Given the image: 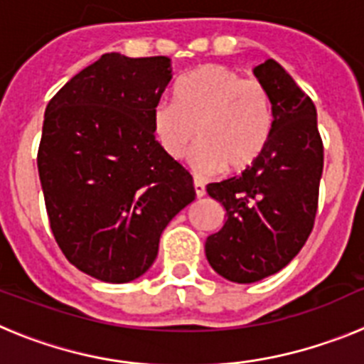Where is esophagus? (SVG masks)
Segmentation results:
<instances>
[{
	"label": "esophagus",
	"instance_id": "34e87169",
	"mask_svg": "<svg viewBox=\"0 0 364 364\" xmlns=\"http://www.w3.org/2000/svg\"><path fill=\"white\" fill-rule=\"evenodd\" d=\"M193 188H195V195H197L198 198L204 197V195H205V186L202 184L200 180H198V178L193 180Z\"/></svg>",
	"mask_w": 364,
	"mask_h": 364
}]
</instances>
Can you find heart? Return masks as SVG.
<instances>
[{"label":"heart","mask_w":364,"mask_h":364,"mask_svg":"<svg viewBox=\"0 0 364 364\" xmlns=\"http://www.w3.org/2000/svg\"><path fill=\"white\" fill-rule=\"evenodd\" d=\"M164 153L182 160L198 138L193 167L200 175L244 171L262 156L273 133V102L264 83L230 67L200 65L175 87V104L159 102L151 112Z\"/></svg>","instance_id":"heart-1"}]
</instances>
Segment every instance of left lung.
<instances>
[{
  "label": "left lung",
  "instance_id": "obj_1",
  "mask_svg": "<svg viewBox=\"0 0 364 364\" xmlns=\"http://www.w3.org/2000/svg\"><path fill=\"white\" fill-rule=\"evenodd\" d=\"M253 74L273 102L268 147L240 176L205 188L228 217L205 240V257L218 275L239 284L281 272L301 252L314 228L324 160L310 96L275 60Z\"/></svg>",
  "mask_w": 364,
  "mask_h": 364
}]
</instances>
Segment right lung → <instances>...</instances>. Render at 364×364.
I'll return each instance as SVG.
<instances>
[{
  "label": "right lung",
  "instance_id": "right-lung-1",
  "mask_svg": "<svg viewBox=\"0 0 364 364\" xmlns=\"http://www.w3.org/2000/svg\"><path fill=\"white\" fill-rule=\"evenodd\" d=\"M171 78L167 56L109 53L45 109L38 173L50 230L70 264L98 281L144 275L162 231L195 200L191 175L151 124Z\"/></svg>",
  "mask_w": 364,
  "mask_h": 364
}]
</instances>
